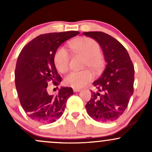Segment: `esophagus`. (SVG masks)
I'll list each match as a JSON object with an SVG mask.
<instances>
[{
  "mask_svg": "<svg viewBox=\"0 0 152 152\" xmlns=\"http://www.w3.org/2000/svg\"><path fill=\"white\" fill-rule=\"evenodd\" d=\"M79 91H81V89H80V88H74V92H79Z\"/></svg>",
  "mask_w": 152,
  "mask_h": 152,
  "instance_id": "esophagus-1",
  "label": "esophagus"
}]
</instances>
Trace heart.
I'll use <instances>...</instances> for the list:
<instances>
[{
	"mask_svg": "<svg viewBox=\"0 0 152 152\" xmlns=\"http://www.w3.org/2000/svg\"><path fill=\"white\" fill-rule=\"evenodd\" d=\"M69 46L75 53L86 56L85 66H88L94 72L98 73L104 64L101 55L100 46L95 40L83 38L69 43ZM71 55L64 48H59L54 54L53 61L56 68L59 72L65 73L70 67ZM93 79L91 73L88 70L73 71L64 78V83L72 88H80L86 86Z\"/></svg>",
	"mask_w": 152,
	"mask_h": 152,
	"instance_id": "b5f03b06",
	"label": "heart"
}]
</instances>
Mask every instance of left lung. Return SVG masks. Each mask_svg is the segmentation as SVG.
<instances>
[{
  "mask_svg": "<svg viewBox=\"0 0 152 152\" xmlns=\"http://www.w3.org/2000/svg\"><path fill=\"white\" fill-rule=\"evenodd\" d=\"M83 35L99 43L107 64L101 77L93 83L99 91L91 92L86 111L97 121H116L125 111L134 93L133 63L123 45L109 34L91 31Z\"/></svg>",
  "mask_w": 152,
  "mask_h": 152,
  "instance_id": "1",
  "label": "left lung"
}]
</instances>
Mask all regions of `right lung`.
I'll return each instance as SVG.
<instances>
[{
  "label": "right lung",
  "mask_w": 152,
  "mask_h": 152,
  "mask_svg": "<svg viewBox=\"0 0 152 152\" xmlns=\"http://www.w3.org/2000/svg\"><path fill=\"white\" fill-rule=\"evenodd\" d=\"M78 31L40 35L23 47L17 60L15 82L20 103L26 114L41 124L55 122L62 116L68 99L74 94L71 87H61L56 95L48 91V82L58 86L61 77L54 64L58 47Z\"/></svg>",
  "instance_id": "obj_1"
}]
</instances>
